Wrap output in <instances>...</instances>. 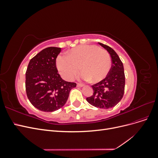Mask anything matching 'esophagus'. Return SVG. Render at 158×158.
<instances>
[{
	"label": "esophagus",
	"mask_w": 158,
	"mask_h": 158,
	"mask_svg": "<svg viewBox=\"0 0 158 158\" xmlns=\"http://www.w3.org/2000/svg\"><path fill=\"white\" fill-rule=\"evenodd\" d=\"M84 85L82 84H77V87H83Z\"/></svg>",
	"instance_id": "obj_1"
}]
</instances>
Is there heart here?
<instances>
[{"label":"heart","instance_id":"b5f03b06","mask_svg":"<svg viewBox=\"0 0 158 158\" xmlns=\"http://www.w3.org/2000/svg\"><path fill=\"white\" fill-rule=\"evenodd\" d=\"M56 64L62 77L70 80L80 69V78L98 82L106 77L111 69V57L99 47L85 45L72 49L68 55L57 56Z\"/></svg>","mask_w":158,"mask_h":158}]
</instances>
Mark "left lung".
Masks as SVG:
<instances>
[{
	"label": "left lung",
	"instance_id": "8db88e82",
	"mask_svg": "<svg viewBox=\"0 0 158 158\" xmlns=\"http://www.w3.org/2000/svg\"><path fill=\"white\" fill-rule=\"evenodd\" d=\"M99 44L106 49L111 55L112 65L106 78L92 85L94 94L87 98L92 106L102 108H111L121 101L125 92V76L122 61L111 47L101 43Z\"/></svg>",
	"mask_w": 158,
	"mask_h": 158
}]
</instances>
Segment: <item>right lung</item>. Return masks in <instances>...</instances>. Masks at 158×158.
<instances>
[{"label": "right lung", "mask_w": 158, "mask_h": 158, "mask_svg": "<svg viewBox=\"0 0 158 158\" xmlns=\"http://www.w3.org/2000/svg\"><path fill=\"white\" fill-rule=\"evenodd\" d=\"M59 47H50L30 60L26 73V90L31 103L37 109L52 112L64 106L74 82L61 78L56 67Z\"/></svg>", "instance_id": "obj_1"}]
</instances>
